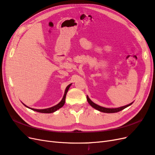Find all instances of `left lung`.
I'll list each match as a JSON object with an SVG mask.
<instances>
[{"label":"left lung","instance_id":"8db88e82","mask_svg":"<svg viewBox=\"0 0 155 155\" xmlns=\"http://www.w3.org/2000/svg\"><path fill=\"white\" fill-rule=\"evenodd\" d=\"M86 97H87V101H88V104L91 106H92L93 108L96 109V110H99V111H100V112L106 113H114L119 112L124 109L128 107H129L130 105H131L133 104V102H132L131 104H130L128 105H126L125 106H122V107H118V108H106V107H104L100 106V105H98L95 104V103H94L92 100H90L88 96H86Z\"/></svg>","mask_w":155,"mask_h":155}]
</instances>
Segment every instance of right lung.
Masks as SVG:
<instances>
[{"instance_id": "1", "label": "right lung", "mask_w": 155, "mask_h": 155, "mask_svg": "<svg viewBox=\"0 0 155 155\" xmlns=\"http://www.w3.org/2000/svg\"><path fill=\"white\" fill-rule=\"evenodd\" d=\"M71 84H70L69 85H68L67 86V88H65V93H64V95H63V97L62 98V100H61V101L58 104H57L56 105H54L53 107H50V108H47V109H33V108H31L27 106L26 105H25L24 104H23V105H24L26 107L29 108L31 110H35V111H37V112H38V113H54L55 111H56L57 110H58L59 109L61 108L65 104V97H66V94L67 93V92H68L69 90V88H70Z\"/></svg>"}]
</instances>
